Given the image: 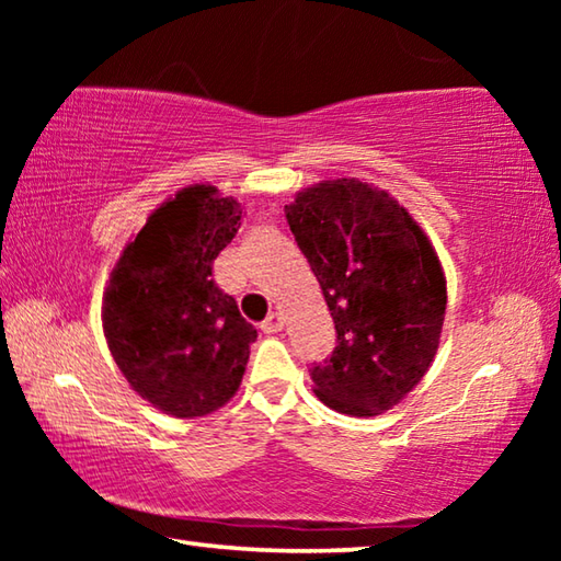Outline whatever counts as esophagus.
<instances>
[{
    "label": "esophagus",
    "instance_id": "esophagus-1",
    "mask_svg": "<svg viewBox=\"0 0 561 561\" xmlns=\"http://www.w3.org/2000/svg\"><path fill=\"white\" fill-rule=\"evenodd\" d=\"M284 329V317L279 311H272V314L262 321V331L264 334H277V331Z\"/></svg>",
    "mask_w": 561,
    "mask_h": 561
}]
</instances>
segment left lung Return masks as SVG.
Masks as SVG:
<instances>
[{
	"label": "left lung",
	"instance_id": "1",
	"mask_svg": "<svg viewBox=\"0 0 561 561\" xmlns=\"http://www.w3.org/2000/svg\"><path fill=\"white\" fill-rule=\"evenodd\" d=\"M334 317L336 348L311 366L314 393L366 417L401 403L440 344L445 274L403 205L356 178L321 180L284 207Z\"/></svg>",
	"mask_w": 561,
	"mask_h": 561
}]
</instances>
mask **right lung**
I'll return each instance as SVG.
<instances>
[{
	"mask_svg": "<svg viewBox=\"0 0 561 561\" xmlns=\"http://www.w3.org/2000/svg\"><path fill=\"white\" fill-rule=\"evenodd\" d=\"M242 207L190 185L150 213L123 247L103 294V334L133 391L158 411L201 417L237 393L257 329L217 287L213 262Z\"/></svg>",
	"mask_w": 561,
	"mask_h": 561,
	"instance_id": "right-lung-1",
	"label": "right lung"
}]
</instances>
